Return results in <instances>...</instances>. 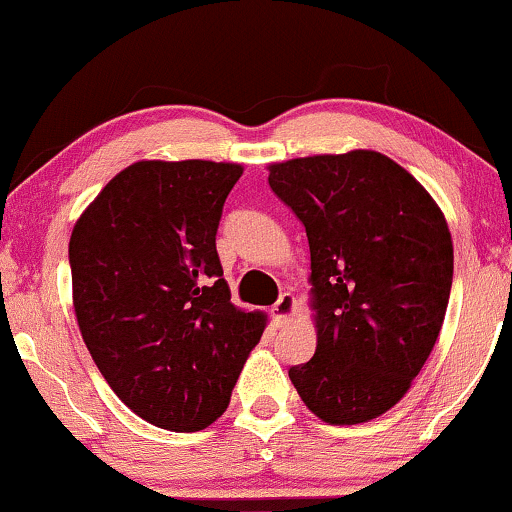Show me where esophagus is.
I'll return each mask as SVG.
<instances>
[{
    "instance_id": "obj_1",
    "label": "esophagus",
    "mask_w": 512,
    "mask_h": 512,
    "mask_svg": "<svg viewBox=\"0 0 512 512\" xmlns=\"http://www.w3.org/2000/svg\"><path fill=\"white\" fill-rule=\"evenodd\" d=\"M293 312H295V297L290 293H281V297L274 302V307H271V314H274V321L278 326L288 323Z\"/></svg>"
}]
</instances>
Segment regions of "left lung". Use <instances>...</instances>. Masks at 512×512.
I'll list each match as a JSON object with an SVG mask.
<instances>
[{
  "mask_svg": "<svg viewBox=\"0 0 512 512\" xmlns=\"http://www.w3.org/2000/svg\"><path fill=\"white\" fill-rule=\"evenodd\" d=\"M269 186L302 222L312 260L316 352L290 380L326 423L378 418L409 390L442 328L454 281L442 210L375 151L271 165Z\"/></svg>",
  "mask_w": 512,
  "mask_h": 512,
  "instance_id": "left-lung-1",
  "label": "left lung"
}]
</instances>
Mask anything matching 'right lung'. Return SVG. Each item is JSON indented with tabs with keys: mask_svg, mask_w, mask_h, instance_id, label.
<instances>
[{
	"mask_svg": "<svg viewBox=\"0 0 512 512\" xmlns=\"http://www.w3.org/2000/svg\"><path fill=\"white\" fill-rule=\"evenodd\" d=\"M241 165L144 160L106 184L68 245L77 323L137 416L198 432L222 416L264 316L231 302L217 255Z\"/></svg>",
	"mask_w": 512,
	"mask_h": 512,
	"instance_id": "add662e5",
	"label": "right lung"
}]
</instances>
